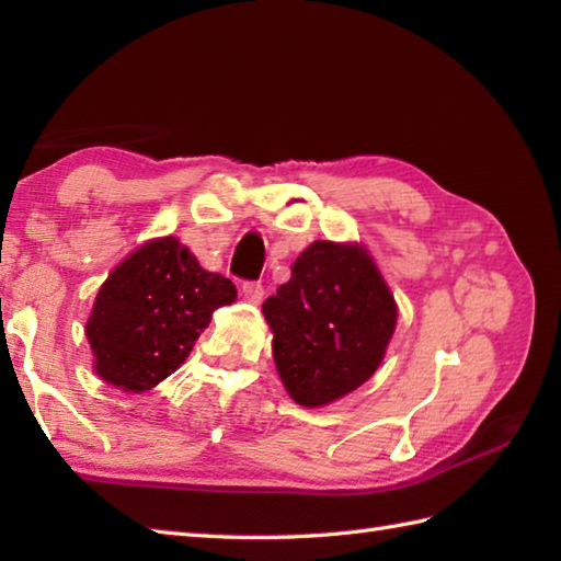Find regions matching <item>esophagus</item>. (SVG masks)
Returning a JSON list of instances; mask_svg holds the SVG:
<instances>
[{"label":"esophagus","mask_w":561,"mask_h":561,"mask_svg":"<svg viewBox=\"0 0 561 561\" xmlns=\"http://www.w3.org/2000/svg\"><path fill=\"white\" fill-rule=\"evenodd\" d=\"M243 296L248 304H260L262 299H265V289H262L260 282H245L243 284Z\"/></svg>","instance_id":"1"}]
</instances>
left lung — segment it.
Returning <instances> with one entry per match:
<instances>
[{
	"label": "left lung",
	"instance_id": "left-lung-1",
	"mask_svg": "<svg viewBox=\"0 0 561 561\" xmlns=\"http://www.w3.org/2000/svg\"><path fill=\"white\" fill-rule=\"evenodd\" d=\"M262 313L291 400L323 408L374 376L396 332L398 306L364 245L313 241Z\"/></svg>",
	"mask_w": 561,
	"mask_h": 561
}]
</instances>
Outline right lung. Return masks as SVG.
<instances>
[{"mask_svg": "<svg viewBox=\"0 0 561 561\" xmlns=\"http://www.w3.org/2000/svg\"><path fill=\"white\" fill-rule=\"evenodd\" d=\"M233 301L231 279L202 270L178 238H153L99 289L87 323L93 368L125 392L151 390L181 368L211 313Z\"/></svg>", "mask_w": 561, "mask_h": 561, "instance_id": "add662e5", "label": "right lung"}]
</instances>
